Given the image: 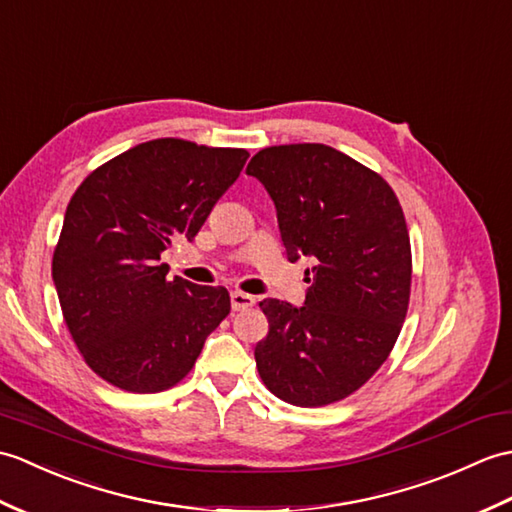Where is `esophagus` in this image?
Wrapping results in <instances>:
<instances>
[{
	"instance_id": "1",
	"label": "esophagus",
	"mask_w": 512,
	"mask_h": 512,
	"mask_svg": "<svg viewBox=\"0 0 512 512\" xmlns=\"http://www.w3.org/2000/svg\"><path fill=\"white\" fill-rule=\"evenodd\" d=\"M230 302H232L234 311H245V309H249V306L256 304V298H254V295H249V293H243V291H232Z\"/></svg>"
}]
</instances>
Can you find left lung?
Returning <instances> with one entry per match:
<instances>
[{
	"label": "left lung",
	"mask_w": 512,
	"mask_h": 512,
	"mask_svg": "<svg viewBox=\"0 0 512 512\" xmlns=\"http://www.w3.org/2000/svg\"><path fill=\"white\" fill-rule=\"evenodd\" d=\"M276 206L287 258H309L300 306L267 298L254 357L278 399L320 407L359 390L401 333L412 285L403 210L388 181L326 144H285L247 164Z\"/></svg>",
	"instance_id": "8db88e82"
}]
</instances>
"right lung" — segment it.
<instances>
[{"label":"right lung","instance_id":"add662e5","mask_svg":"<svg viewBox=\"0 0 512 512\" xmlns=\"http://www.w3.org/2000/svg\"><path fill=\"white\" fill-rule=\"evenodd\" d=\"M245 149L162 138L89 175L67 206L52 280L87 366L120 390L173 388L230 313V293L175 276L162 254L192 241L247 162Z\"/></svg>","mask_w":512,"mask_h":512}]
</instances>
